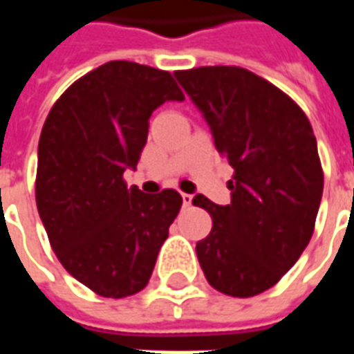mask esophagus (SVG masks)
<instances>
[{
	"label": "esophagus",
	"mask_w": 354,
	"mask_h": 354,
	"mask_svg": "<svg viewBox=\"0 0 354 354\" xmlns=\"http://www.w3.org/2000/svg\"><path fill=\"white\" fill-rule=\"evenodd\" d=\"M182 201H184V207H192L193 195H189V193H182Z\"/></svg>",
	"instance_id": "esophagus-1"
}]
</instances>
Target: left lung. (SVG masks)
I'll use <instances>...</instances> for the list:
<instances>
[{
	"mask_svg": "<svg viewBox=\"0 0 354 354\" xmlns=\"http://www.w3.org/2000/svg\"><path fill=\"white\" fill-rule=\"evenodd\" d=\"M235 169L230 205L195 195L212 216L197 243L210 286L233 297L266 292L311 241L324 176L317 138L301 108L281 88L237 66L174 72Z\"/></svg>",
	"mask_w": 354,
	"mask_h": 354,
	"instance_id": "8db88e82",
	"label": "left lung"
}]
</instances>
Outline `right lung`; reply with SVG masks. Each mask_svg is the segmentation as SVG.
Here are the masks:
<instances>
[{
    "instance_id": "1",
    "label": "right lung",
    "mask_w": 354,
    "mask_h": 354,
    "mask_svg": "<svg viewBox=\"0 0 354 354\" xmlns=\"http://www.w3.org/2000/svg\"><path fill=\"white\" fill-rule=\"evenodd\" d=\"M184 100L169 72L113 60L68 87L50 108L37 147L35 203L50 246L73 279L104 297L144 288L180 212L174 189L127 187L149 117Z\"/></svg>"
}]
</instances>
